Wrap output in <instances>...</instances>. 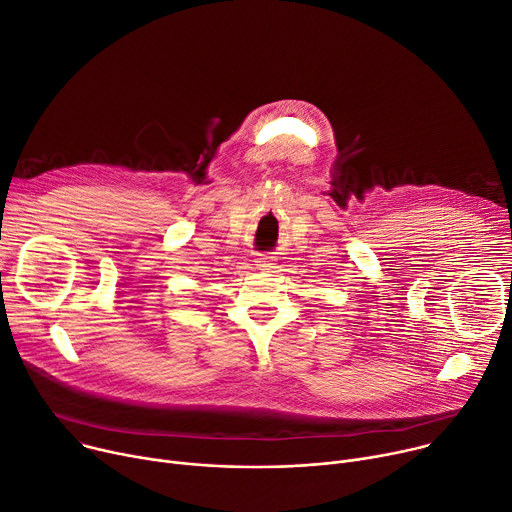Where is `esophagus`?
<instances>
[{"label":"esophagus","instance_id":"1","mask_svg":"<svg viewBox=\"0 0 512 512\" xmlns=\"http://www.w3.org/2000/svg\"><path fill=\"white\" fill-rule=\"evenodd\" d=\"M255 263H257V267H259V269H271V267L275 265V263H273V257H271V255H259Z\"/></svg>","mask_w":512,"mask_h":512}]
</instances>
